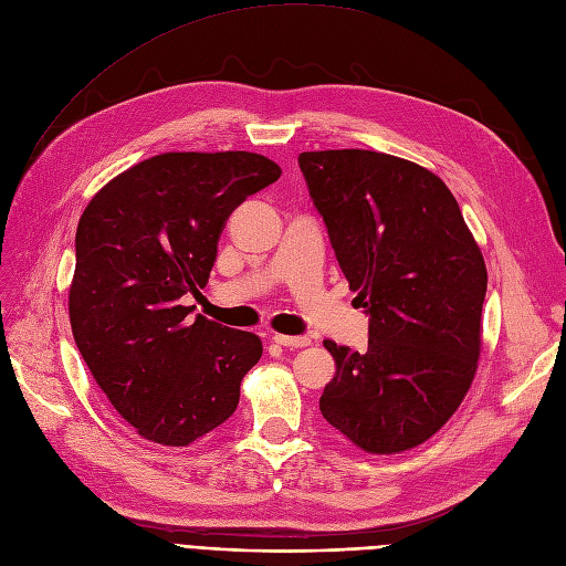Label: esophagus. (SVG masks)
Segmentation results:
<instances>
[{
    "label": "esophagus",
    "mask_w": 566,
    "mask_h": 566,
    "mask_svg": "<svg viewBox=\"0 0 566 566\" xmlns=\"http://www.w3.org/2000/svg\"><path fill=\"white\" fill-rule=\"evenodd\" d=\"M272 340H275L277 345L289 347V349H298V347L310 345L307 336H282V333H275V336H272Z\"/></svg>",
    "instance_id": "34e87169"
}]
</instances>
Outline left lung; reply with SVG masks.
Returning a JSON list of instances; mask_svg holds the SVG:
<instances>
[{
    "label": "left lung",
    "instance_id": "left-lung-1",
    "mask_svg": "<svg viewBox=\"0 0 566 566\" xmlns=\"http://www.w3.org/2000/svg\"><path fill=\"white\" fill-rule=\"evenodd\" d=\"M301 172L368 315V349L324 340L336 375L319 410L354 446L394 454L441 429L473 382L488 291L450 188L389 154L305 151Z\"/></svg>",
    "mask_w": 566,
    "mask_h": 566
}]
</instances>
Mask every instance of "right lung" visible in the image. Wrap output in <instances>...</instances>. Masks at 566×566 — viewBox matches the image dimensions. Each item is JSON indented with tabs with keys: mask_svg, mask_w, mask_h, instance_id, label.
Returning <instances> with one entry per match:
<instances>
[{
	"mask_svg": "<svg viewBox=\"0 0 566 566\" xmlns=\"http://www.w3.org/2000/svg\"><path fill=\"white\" fill-rule=\"evenodd\" d=\"M249 151L160 154L114 177L83 209L70 286L74 343L95 382L146 441L184 448L223 424L261 338L202 315L198 296L233 209L275 184Z\"/></svg>",
	"mask_w": 566,
	"mask_h": 566,
	"instance_id": "add662e5",
	"label": "right lung"
}]
</instances>
